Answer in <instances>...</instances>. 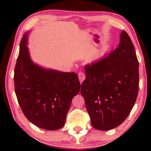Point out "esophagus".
<instances>
[{"label": "esophagus", "mask_w": 151, "mask_h": 151, "mask_svg": "<svg viewBox=\"0 0 151 151\" xmlns=\"http://www.w3.org/2000/svg\"><path fill=\"white\" fill-rule=\"evenodd\" d=\"M78 77H79V81H80V82H82V81H84L86 78L85 74H84V72H79V73H78Z\"/></svg>", "instance_id": "esophagus-1"}]
</instances>
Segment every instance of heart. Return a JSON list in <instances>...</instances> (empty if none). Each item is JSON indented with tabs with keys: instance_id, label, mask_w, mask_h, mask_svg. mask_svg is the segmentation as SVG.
<instances>
[{
	"instance_id": "obj_1",
	"label": "heart",
	"mask_w": 151,
	"mask_h": 151,
	"mask_svg": "<svg viewBox=\"0 0 151 151\" xmlns=\"http://www.w3.org/2000/svg\"><path fill=\"white\" fill-rule=\"evenodd\" d=\"M106 50V47H103L102 48V49L100 50V51H99L98 52H96V54H94V55H93L92 56V58H91V60H96V59H97L100 56V55H101V54H102V52H103L104 51V50Z\"/></svg>"
}]
</instances>
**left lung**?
<instances>
[{"instance_id": "left-lung-1", "label": "left lung", "mask_w": 151, "mask_h": 151, "mask_svg": "<svg viewBox=\"0 0 151 151\" xmlns=\"http://www.w3.org/2000/svg\"><path fill=\"white\" fill-rule=\"evenodd\" d=\"M116 49L86 65L81 94L94 129L107 131L126 120L136 101L139 84L138 59L126 31Z\"/></svg>"}]
</instances>
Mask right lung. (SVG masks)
<instances>
[{"label": "right lung", "instance_id": "add662e5", "mask_svg": "<svg viewBox=\"0 0 151 151\" xmlns=\"http://www.w3.org/2000/svg\"><path fill=\"white\" fill-rule=\"evenodd\" d=\"M27 34L20 41L15 67V94L31 123L43 129H59L65 125L72 99L80 90L78 75L34 64L27 47Z\"/></svg>", "mask_w": 151, "mask_h": 151}]
</instances>
